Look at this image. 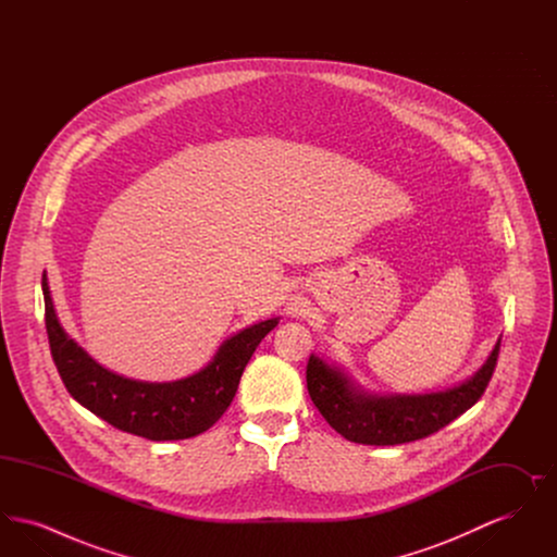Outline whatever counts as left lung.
Returning a JSON list of instances; mask_svg holds the SVG:
<instances>
[{"label":"left lung","instance_id":"left-lung-1","mask_svg":"<svg viewBox=\"0 0 557 557\" xmlns=\"http://www.w3.org/2000/svg\"><path fill=\"white\" fill-rule=\"evenodd\" d=\"M502 341L472 380L422 397H371L355 391L345 375L309 357L307 388L319 413L346 441L359 445H403L420 441L466 413L484 395L497 368Z\"/></svg>","mask_w":557,"mask_h":557}]
</instances>
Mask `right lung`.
<instances>
[{"label":"right lung","instance_id":"right-lung-1","mask_svg":"<svg viewBox=\"0 0 557 557\" xmlns=\"http://www.w3.org/2000/svg\"><path fill=\"white\" fill-rule=\"evenodd\" d=\"M41 288L53 363L71 397L108 424L148 441H182L209 430L236 397L252 352L277 325V319H267L242 330L219 348L211 366L186 380L148 384L116 375L87 357L55 318L46 275Z\"/></svg>","mask_w":557,"mask_h":557}]
</instances>
